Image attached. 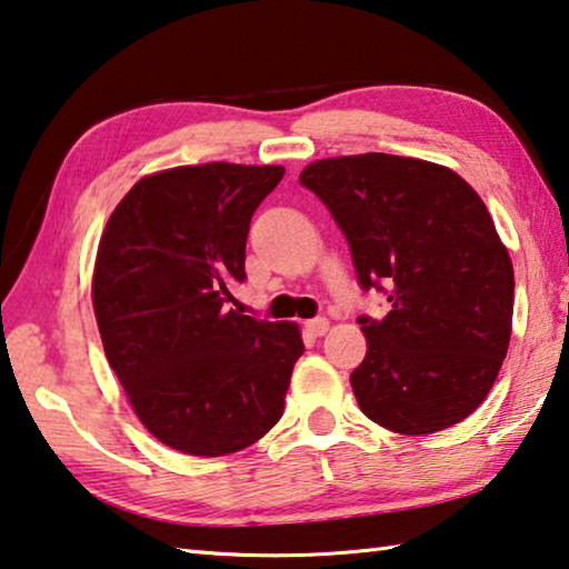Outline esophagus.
I'll use <instances>...</instances> for the list:
<instances>
[{
    "mask_svg": "<svg viewBox=\"0 0 569 569\" xmlns=\"http://www.w3.org/2000/svg\"><path fill=\"white\" fill-rule=\"evenodd\" d=\"M306 330L311 336H323L326 330H328V318H311V320H306Z\"/></svg>",
    "mask_w": 569,
    "mask_h": 569,
    "instance_id": "1",
    "label": "esophagus"
}]
</instances>
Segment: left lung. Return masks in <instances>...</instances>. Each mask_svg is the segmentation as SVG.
<instances>
[{"label": "left lung", "mask_w": 569, "mask_h": 569, "mask_svg": "<svg viewBox=\"0 0 569 569\" xmlns=\"http://www.w3.org/2000/svg\"><path fill=\"white\" fill-rule=\"evenodd\" d=\"M343 231L363 291L368 353L350 386L366 416L402 436L465 420L488 396L512 333L515 273L472 186L438 163L358 153L301 173Z\"/></svg>", "instance_id": "obj_1"}]
</instances>
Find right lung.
I'll list each match as a JSON object with an SVG mask.
<instances>
[{
    "label": "right lung",
    "instance_id": "right-lung-1",
    "mask_svg": "<svg viewBox=\"0 0 569 569\" xmlns=\"http://www.w3.org/2000/svg\"><path fill=\"white\" fill-rule=\"evenodd\" d=\"M283 167L201 163L133 183L101 233L94 313L109 366L163 446L219 458L283 416L301 330L226 311L251 216Z\"/></svg>",
    "mask_w": 569,
    "mask_h": 569
}]
</instances>
